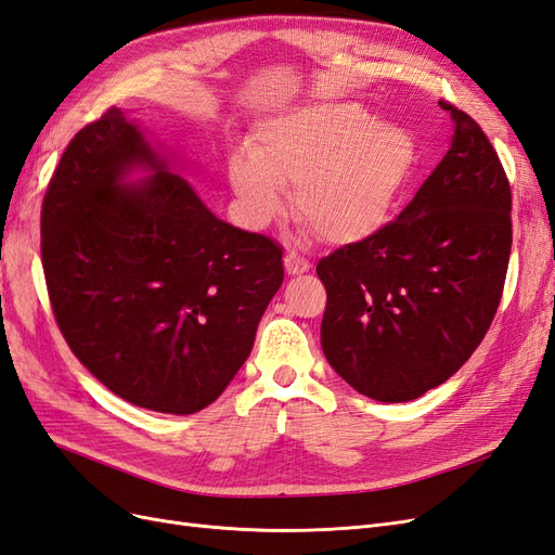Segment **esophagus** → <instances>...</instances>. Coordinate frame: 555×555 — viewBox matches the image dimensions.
Returning <instances> with one entry per match:
<instances>
[{
  "instance_id": "34e87169",
  "label": "esophagus",
  "mask_w": 555,
  "mask_h": 555,
  "mask_svg": "<svg viewBox=\"0 0 555 555\" xmlns=\"http://www.w3.org/2000/svg\"><path fill=\"white\" fill-rule=\"evenodd\" d=\"M284 268H287L289 275H304V273L310 271V261L304 259V257H298L296 251H289V255L284 257Z\"/></svg>"
}]
</instances>
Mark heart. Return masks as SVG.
<instances>
[{
  "label": "heart",
  "instance_id": "b5f03b06",
  "mask_svg": "<svg viewBox=\"0 0 555 555\" xmlns=\"http://www.w3.org/2000/svg\"><path fill=\"white\" fill-rule=\"evenodd\" d=\"M416 162L412 133L357 104H317L263 120L227 162L241 220L255 231L294 208L331 245L373 238L389 222Z\"/></svg>",
  "mask_w": 555,
  "mask_h": 555
}]
</instances>
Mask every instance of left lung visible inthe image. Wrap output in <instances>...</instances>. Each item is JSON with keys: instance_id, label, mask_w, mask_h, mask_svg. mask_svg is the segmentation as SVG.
Here are the masks:
<instances>
[{"instance_id": "left-lung-1", "label": "left lung", "mask_w": 555, "mask_h": 555, "mask_svg": "<svg viewBox=\"0 0 555 555\" xmlns=\"http://www.w3.org/2000/svg\"><path fill=\"white\" fill-rule=\"evenodd\" d=\"M414 198L373 238L317 263L326 287L322 349L351 389L408 402L447 382L489 331L512 251V192L467 113Z\"/></svg>"}]
</instances>
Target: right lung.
Segmentation results:
<instances>
[{
	"label": "right lung",
	"mask_w": 555,
	"mask_h": 555,
	"mask_svg": "<svg viewBox=\"0 0 555 555\" xmlns=\"http://www.w3.org/2000/svg\"><path fill=\"white\" fill-rule=\"evenodd\" d=\"M171 162L120 108L82 127L43 196L41 259L78 361L131 405L194 414L249 357L284 266L280 245L215 217Z\"/></svg>",
	"instance_id": "right-lung-1"
}]
</instances>
